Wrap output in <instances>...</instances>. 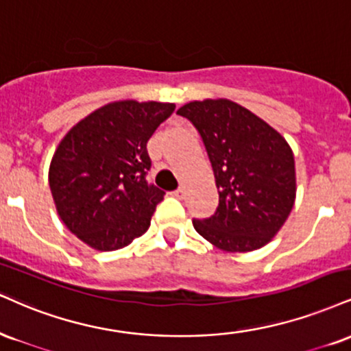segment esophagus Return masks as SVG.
Here are the masks:
<instances>
[{
    "label": "esophagus",
    "instance_id": "esophagus-1",
    "mask_svg": "<svg viewBox=\"0 0 351 351\" xmlns=\"http://www.w3.org/2000/svg\"><path fill=\"white\" fill-rule=\"evenodd\" d=\"M183 188H178V189H176V191H173L171 194H173V196H175V197H181V196H183Z\"/></svg>",
    "mask_w": 351,
    "mask_h": 351
}]
</instances>
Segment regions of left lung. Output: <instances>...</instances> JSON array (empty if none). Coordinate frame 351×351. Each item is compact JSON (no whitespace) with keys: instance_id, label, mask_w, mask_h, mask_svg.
<instances>
[{"instance_id":"obj_1","label":"left lung","mask_w":351,"mask_h":351,"mask_svg":"<svg viewBox=\"0 0 351 351\" xmlns=\"http://www.w3.org/2000/svg\"><path fill=\"white\" fill-rule=\"evenodd\" d=\"M201 134L219 191L216 214L193 221L219 250L245 253L271 242L296 201V167L286 138L234 101H191L178 109Z\"/></svg>"}]
</instances>
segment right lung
<instances>
[{
	"instance_id": "obj_1",
	"label": "right lung",
	"mask_w": 351,
	"mask_h": 351,
	"mask_svg": "<svg viewBox=\"0 0 351 351\" xmlns=\"http://www.w3.org/2000/svg\"><path fill=\"white\" fill-rule=\"evenodd\" d=\"M173 111V103L112 101L58 143L49 186L62 222L88 247L119 250L150 227L165 193L145 181L147 142Z\"/></svg>"
}]
</instances>
